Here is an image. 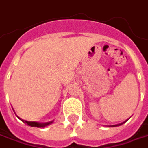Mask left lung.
Wrapping results in <instances>:
<instances>
[{
  "label": "left lung",
  "mask_w": 148,
  "mask_h": 148,
  "mask_svg": "<svg viewBox=\"0 0 148 148\" xmlns=\"http://www.w3.org/2000/svg\"><path fill=\"white\" fill-rule=\"evenodd\" d=\"M123 123H120V124H118V125H117V126H120V125H122V124H123Z\"/></svg>",
  "instance_id": "left-lung-1"
}]
</instances>
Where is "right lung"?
Wrapping results in <instances>:
<instances>
[{
	"instance_id": "add662e5",
	"label": "right lung",
	"mask_w": 148,
	"mask_h": 148,
	"mask_svg": "<svg viewBox=\"0 0 148 148\" xmlns=\"http://www.w3.org/2000/svg\"><path fill=\"white\" fill-rule=\"evenodd\" d=\"M21 121H22L24 123H26V124H28L29 126H31V127H44L49 125V124H50L52 123V122H50V123H37V122H28V121H25V120H23V119H21Z\"/></svg>"
}]
</instances>
